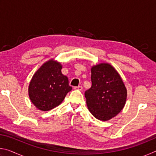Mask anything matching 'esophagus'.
I'll list each match as a JSON object with an SVG mask.
<instances>
[{
	"mask_svg": "<svg viewBox=\"0 0 156 156\" xmlns=\"http://www.w3.org/2000/svg\"><path fill=\"white\" fill-rule=\"evenodd\" d=\"M74 89H76V90H80V91H81L82 89H83V87H82V86H78V87H75Z\"/></svg>",
	"mask_w": 156,
	"mask_h": 156,
	"instance_id": "esophagus-1",
	"label": "esophagus"
}]
</instances>
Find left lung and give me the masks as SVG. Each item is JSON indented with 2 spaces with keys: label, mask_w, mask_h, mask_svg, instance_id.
<instances>
[{
  "label": "left lung",
  "mask_w": 156,
  "mask_h": 156,
  "mask_svg": "<svg viewBox=\"0 0 156 156\" xmlns=\"http://www.w3.org/2000/svg\"><path fill=\"white\" fill-rule=\"evenodd\" d=\"M91 72V87L84 93L88 109L96 119L109 120L125 107L126 88L119 73L109 63L92 66Z\"/></svg>",
  "instance_id": "left-lung-1"
}]
</instances>
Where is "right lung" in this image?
Segmentation results:
<instances>
[{
  "label": "right lung",
  "mask_w": 156,
  "mask_h": 156,
  "mask_svg": "<svg viewBox=\"0 0 156 156\" xmlns=\"http://www.w3.org/2000/svg\"><path fill=\"white\" fill-rule=\"evenodd\" d=\"M61 63L50 59L36 71L29 84L31 102L37 109L47 112L58 106L72 89L61 72Z\"/></svg>",
  "instance_id": "obj_1"
}]
</instances>
